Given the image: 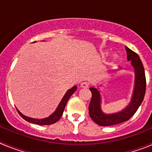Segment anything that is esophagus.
Segmentation results:
<instances>
[{
  "label": "esophagus",
  "instance_id": "1",
  "mask_svg": "<svg viewBox=\"0 0 152 152\" xmlns=\"http://www.w3.org/2000/svg\"><path fill=\"white\" fill-rule=\"evenodd\" d=\"M89 87V84L86 81H84V82L80 83V88H88Z\"/></svg>",
  "mask_w": 152,
  "mask_h": 152
}]
</instances>
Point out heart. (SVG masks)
Segmentation results:
<instances>
[{
    "instance_id": "heart-1",
    "label": "heart",
    "mask_w": 152,
    "mask_h": 152,
    "mask_svg": "<svg viewBox=\"0 0 152 152\" xmlns=\"http://www.w3.org/2000/svg\"><path fill=\"white\" fill-rule=\"evenodd\" d=\"M108 54H109V53L107 52H103V53H102V56H103V57L106 58L107 56H108ZM115 59H116V57L113 58V60H115Z\"/></svg>"
}]
</instances>
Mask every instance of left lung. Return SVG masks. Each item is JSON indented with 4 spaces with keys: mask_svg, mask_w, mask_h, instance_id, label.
I'll use <instances>...</instances> for the list:
<instances>
[{
    "mask_svg": "<svg viewBox=\"0 0 152 152\" xmlns=\"http://www.w3.org/2000/svg\"><path fill=\"white\" fill-rule=\"evenodd\" d=\"M127 59L131 61L135 72V88L129 105L121 112L113 114H105L100 109V93L96 88H91L92 98L89 104V115L93 121L101 126H109L127 121L133 116L143 101L146 90V79L143 64L139 55L126 47Z\"/></svg>",
    "mask_w": 152,
    "mask_h": 152,
    "instance_id": "1",
    "label": "left lung"
}]
</instances>
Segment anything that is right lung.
<instances>
[{"mask_svg":"<svg viewBox=\"0 0 152 152\" xmlns=\"http://www.w3.org/2000/svg\"><path fill=\"white\" fill-rule=\"evenodd\" d=\"M77 90V87L75 86L72 89L68 90V92L65 94V95L64 96L63 99L61 100V103H59V105L58 107L57 110L55 111L54 113H52L50 116L49 117L45 118V119H33V118H29L27 116H25L24 115H23L20 112L19 110H17V112L19 113V114L20 115L21 117L23 119H24L25 120H26L29 123H34V124H38L39 126H45V125H52L54 124L55 123H56L57 121H58L60 119V118L62 116L63 112H64V107L66 106V103L68 102V99L70 98V96H72L74 94L75 91Z\"/></svg>","mask_w":152,"mask_h":152,"instance_id":"right-lung-1","label":"right lung"}]
</instances>
